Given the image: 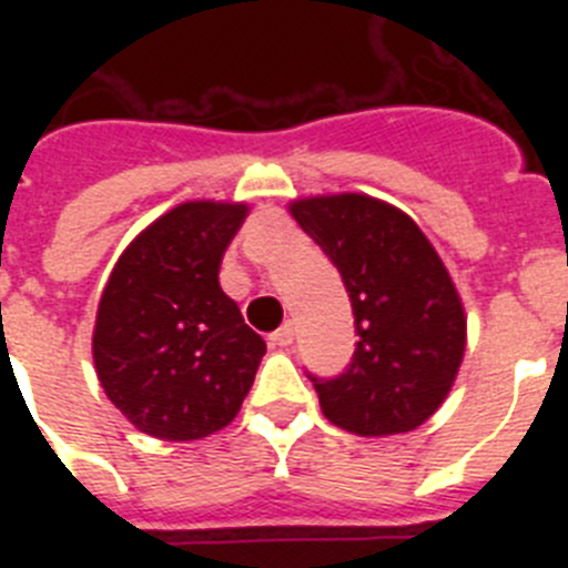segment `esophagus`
I'll list each match as a JSON object with an SVG mask.
<instances>
[{
	"instance_id": "1",
	"label": "esophagus",
	"mask_w": 568,
	"mask_h": 568,
	"mask_svg": "<svg viewBox=\"0 0 568 568\" xmlns=\"http://www.w3.org/2000/svg\"><path fill=\"white\" fill-rule=\"evenodd\" d=\"M293 324H284V327L275 329L273 335H270V344L273 346H290L293 344Z\"/></svg>"
}]
</instances>
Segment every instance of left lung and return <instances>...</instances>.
I'll return each mask as SVG.
<instances>
[{"mask_svg":"<svg viewBox=\"0 0 568 568\" xmlns=\"http://www.w3.org/2000/svg\"><path fill=\"white\" fill-rule=\"evenodd\" d=\"M290 213L338 267L358 335L344 373L310 375L321 413L364 438L409 433L464 361L466 315L444 261L409 215L373 195H313Z\"/></svg>","mask_w":568,"mask_h":568,"instance_id":"8db88e82","label":"left lung"}]
</instances>
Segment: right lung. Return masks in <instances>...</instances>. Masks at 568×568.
Listing matches in <instances>:
<instances>
[{
    "mask_svg": "<svg viewBox=\"0 0 568 568\" xmlns=\"http://www.w3.org/2000/svg\"><path fill=\"white\" fill-rule=\"evenodd\" d=\"M247 204L184 202L128 244L99 301L93 364L135 429L199 440L239 415L267 344L219 284Z\"/></svg>",
    "mask_w": 568,
    "mask_h": 568,
    "instance_id": "obj_1",
    "label": "right lung"
}]
</instances>
